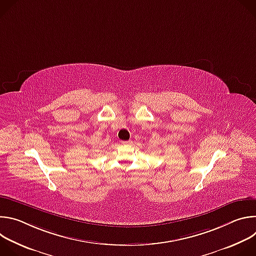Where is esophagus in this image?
I'll return each instance as SVG.
<instances>
[{
  "label": "esophagus",
  "mask_w": 256,
  "mask_h": 256,
  "mask_svg": "<svg viewBox=\"0 0 256 256\" xmlns=\"http://www.w3.org/2000/svg\"><path fill=\"white\" fill-rule=\"evenodd\" d=\"M132 142L130 140H124V142H122V144H128H128H132Z\"/></svg>",
  "instance_id": "esophagus-1"
}]
</instances>
